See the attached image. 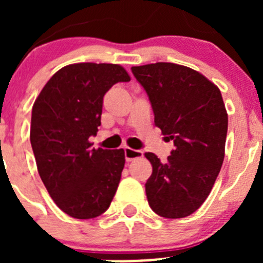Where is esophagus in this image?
I'll use <instances>...</instances> for the list:
<instances>
[{"mask_svg": "<svg viewBox=\"0 0 263 263\" xmlns=\"http://www.w3.org/2000/svg\"><path fill=\"white\" fill-rule=\"evenodd\" d=\"M141 157H143V153L141 152V150H134V148L125 147V158H126L127 162H132V160Z\"/></svg>", "mask_w": 263, "mask_h": 263, "instance_id": "esophagus-1", "label": "esophagus"}]
</instances>
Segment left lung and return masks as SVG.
<instances>
[{"mask_svg":"<svg viewBox=\"0 0 263 263\" xmlns=\"http://www.w3.org/2000/svg\"><path fill=\"white\" fill-rule=\"evenodd\" d=\"M152 103L155 126L174 148L166 163L153 153L146 196L157 215L187 217L210 195L225 155L228 115L221 92L200 72L174 63L132 67Z\"/></svg>","mask_w":263,"mask_h":263,"instance_id":"left-lung-1","label":"left lung"}]
</instances>
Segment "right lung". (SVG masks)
Segmentation results:
<instances>
[{
    "mask_svg": "<svg viewBox=\"0 0 263 263\" xmlns=\"http://www.w3.org/2000/svg\"><path fill=\"white\" fill-rule=\"evenodd\" d=\"M130 81L120 64L76 63L55 73L36 97L30 142L42 182L58 206L73 218L105 212L117 191L125 153L93 148L104 95Z\"/></svg>",
    "mask_w": 263,
    "mask_h": 263,
    "instance_id": "add662e5",
    "label": "right lung"
}]
</instances>
